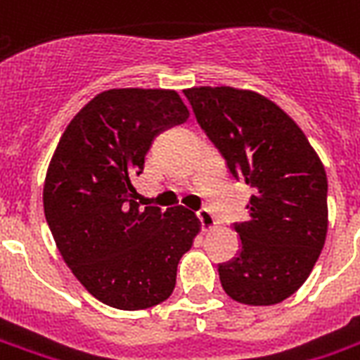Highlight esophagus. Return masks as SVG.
I'll list each match as a JSON object with an SVG mask.
<instances>
[{
    "instance_id": "34e87169",
    "label": "esophagus",
    "mask_w": 360,
    "mask_h": 360,
    "mask_svg": "<svg viewBox=\"0 0 360 360\" xmlns=\"http://www.w3.org/2000/svg\"><path fill=\"white\" fill-rule=\"evenodd\" d=\"M196 217L200 219V224H202V230H204V232L215 229V217H213V213H211L210 210H205L204 207V210L196 211Z\"/></svg>"
}]
</instances>
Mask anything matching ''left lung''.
I'll return each instance as SVG.
<instances>
[{
    "mask_svg": "<svg viewBox=\"0 0 360 360\" xmlns=\"http://www.w3.org/2000/svg\"><path fill=\"white\" fill-rule=\"evenodd\" d=\"M198 124L253 191L236 223L240 251L219 264L224 292L249 306L279 304L308 279L328 229L326 174L308 137L281 107L253 90H185Z\"/></svg>",
    "mask_w": 360,
    "mask_h": 360,
    "instance_id": "left-lung-1",
    "label": "left lung"
}]
</instances>
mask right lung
I'll return each instance as SVG.
<instances>
[{"label": "right lung", "mask_w": 360, "mask_h": 360, "mask_svg": "<svg viewBox=\"0 0 360 360\" xmlns=\"http://www.w3.org/2000/svg\"><path fill=\"white\" fill-rule=\"evenodd\" d=\"M188 115L175 90H105L73 117L52 155L43 188L52 238L82 287L111 308L166 300L200 232L181 205L139 210L131 185L155 137Z\"/></svg>", "instance_id": "right-lung-1"}]
</instances>
